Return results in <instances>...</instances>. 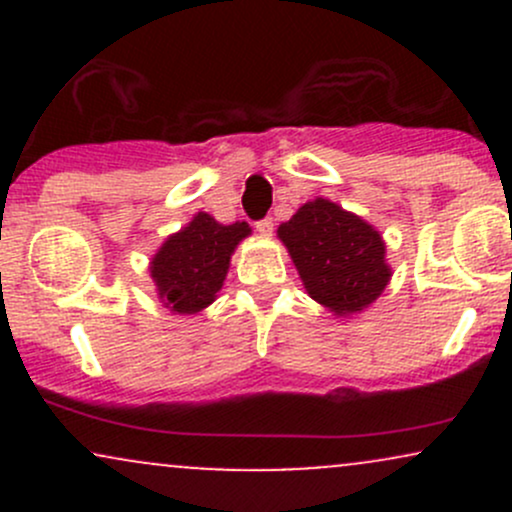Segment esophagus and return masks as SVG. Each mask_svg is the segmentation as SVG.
<instances>
[{
    "label": "esophagus",
    "mask_w": 512,
    "mask_h": 512,
    "mask_svg": "<svg viewBox=\"0 0 512 512\" xmlns=\"http://www.w3.org/2000/svg\"><path fill=\"white\" fill-rule=\"evenodd\" d=\"M255 228H257V233H260V236H272L274 221L272 219H262V221L255 223Z\"/></svg>",
    "instance_id": "1"
}]
</instances>
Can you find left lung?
Segmentation results:
<instances>
[{"instance_id": "obj_1", "label": "left lung", "mask_w": 512, "mask_h": 512, "mask_svg": "<svg viewBox=\"0 0 512 512\" xmlns=\"http://www.w3.org/2000/svg\"><path fill=\"white\" fill-rule=\"evenodd\" d=\"M276 233L289 248L305 291L332 313L368 308L390 281L380 233L330 199L303 204Z\"/></svg>"}]
</instances>
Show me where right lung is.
Wrapping results in <instances>:
<instances>
[{
    "label": "right lung",
    "mask_w": 512,
    "mask_h": 512,
    "mask_svg": "<svg viewBox=\"0 0 512 512\" xmlns=\"http://www.w3.org/2000/svg\"><path fill=\"white\" fill-rule=\"evenodd\" d=\"M245 236H250L245 221L223 226L199 211L151 260V276L163 305L180 315L207 308L221 291L233 250Z\"/></svg>",
    "instance_id": "1"
}]
</instances>
